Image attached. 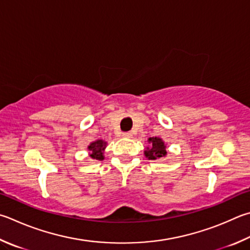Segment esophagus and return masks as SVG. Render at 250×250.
<instances>
[{"label":"esophagus","mask_w":250,"mask_h":250,"mask_svg":"<svg viewBox=\"0 0 250 250\" xmlns=\"http://www.w3.org/2000/svg\"><path fill=\"white\" fill-rule=\"evenodd\" d=\"M122 137H124V138H131V137H132V133H131V132H124V133H122Z\"/></svg>","instance_id":"obj_1"}]
</instances>
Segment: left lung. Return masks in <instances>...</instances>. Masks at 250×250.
Here are the masks:
<instances>
[{"instance_id": "8db88e82", "label": "left lung", "mask_w": 250, "mask_h": 250, "mask_svg": "<svg viewBox=\"0 0 250 250\" xmlns=\"http://www.w3.org/2000/svg\"><path fill=\"white\" fill-rule=\"evenodd\" d=\"M147 142L149 143V146L145 149L144 154L148 160H160L166 156V145L161 138H149Z\"/></svg>"}]
</instances>
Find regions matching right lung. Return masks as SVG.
I'll list each match as a JSON object with an SVG mask.
<instances>
[{"label":"right lung","instance_id":"obj_1","mask_svg":"<svg viewBox=\"0 0 250 250\" xmlns=\"http://www.w3.org/2000/svg\"><path fill=\"white\" fill-rule=\"evenodd\" d=\"M107 142L103 140H97L95 142H92L88 145V151H89V156L93 158V160H98L103 161L104 160V151L106 148Z\"/></svg>","mask_w":250,"mask_h":250}]
</instances>
